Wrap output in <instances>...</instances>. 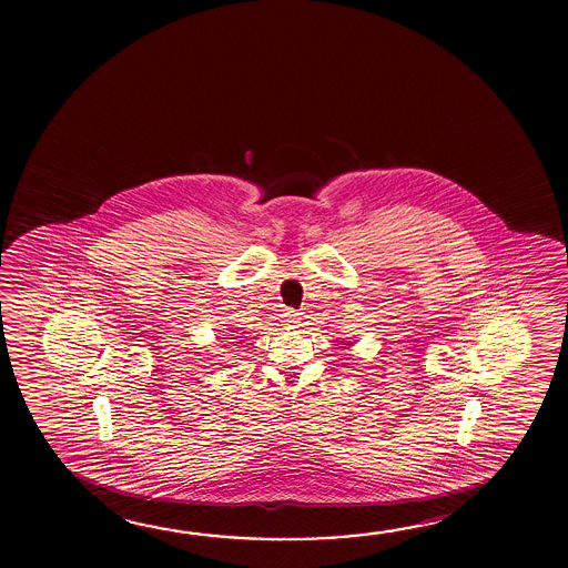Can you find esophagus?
Segmentation results:
<instances>
[{
	"mask_svg": "<svg viewBox=\"0 0 568 568\" xmlns=\"http://www.w3.org/2000/svg\"><path fill=\"white\" fill-rule=\"evenodd\" d=\"M281 316H283V325H287L288 328H291V326H297L298 321H301V313L293 311V308H285Z\"/></svg>",
	"mask_w": 568,
	"mask_h": 568,
	"instance_id": "34e87169",
	"label": "esophagus"
}]
</instances>
